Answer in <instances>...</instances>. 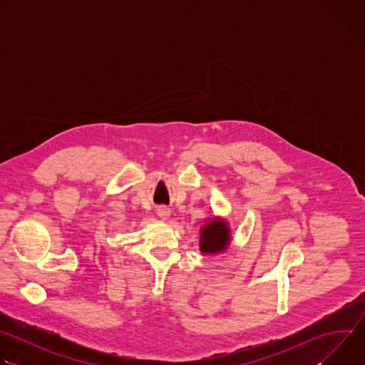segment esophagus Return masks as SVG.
I'll list each match as a JSON object with an SVG mask.
<instances>
[{"instance_id":"1","label":"esophagus","mask_w":365,"mask_h":365,"mask_svg":"<svg viewBox=\"0 0 365 365\" xmlns=\"http://www.w3.org/2000/svg\"><path fill=\"white\" fill-rule=\"evenodd\" d=\"M158 215L160 217V220H163V221H168L169 220V217H170V210H168V207H159L158 210Z\"/></svg>"}]
</instances>
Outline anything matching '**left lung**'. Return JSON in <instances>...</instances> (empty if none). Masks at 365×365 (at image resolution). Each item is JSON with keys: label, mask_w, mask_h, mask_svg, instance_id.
<instances>
[{"label": "left lung", "mask_w": 365, "mask_h": 365, "mask_svg": "<svg viewBox=\"0 0 365 365\" xmlns=\"http://www.w3.org/2000/svg\"><path fill=\"white\" fill-rule=\"evenodd\" d=\"M232 241L231 227L227 218L212 217L205 220L199 230V250L205 255L225 252Z\"/></svg>", "instance_id": "1"}]
</instances>
